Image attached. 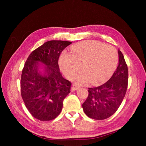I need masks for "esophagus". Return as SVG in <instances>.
<instances>
[{
  "label": "esophagus",
  "instance_id": "obj_1",
  "mask_svg": "<svg viewBox=\"0 0 146 146\" xmlns=\"http://www.w3.org/2000/svg\"><path fill=\"white\" fill-rule=\"evenodd\" d=\"M79 88H80V86H78V85H72V88H71V91H74L77 90Z\"/></svg>",
  "mask_w": 146,
  "mask_h": 146
}]
</instances>
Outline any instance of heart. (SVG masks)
I'll return each mask as SVG.
<instances>
[{"label":"heart","instance_id":"b5f03b06","mask_svg":"<svg viewBox=\"0 0 146 146\" xmlns=\"http://www.w3.org/2000/svg\"><path fill=\"white\" fill-rule=\"evenodd\" d=\"M71 53H61L59 64L66 77H73L81 63L83 72L78 74L76 81L92 83L105 80L114 71L117 63L118 55L113 47L93 40L84 41L70 47Z\"/></svg>","mask_w":146,"mask_h":146}]
</instances>
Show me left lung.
I'll list each match as a JSON object with an SVG mask.
<instances>
[{"label": "left lung", "instance_id": "obj_1", "mask_svg": "<svg viewBox=\"0 0 146 146\" xmlns=\"http://www.w3.org/2000/svg\"><path fill=\"white\" fill-rule=\"evenodd\" d=\"M119 64L111 77L98 87L88 88V96L82 105L86 115L104 120L115 113L124 98L128 86V68L122 53L118 50Z\"/></svg>", "mask_w": 146, "mask_h": 146}]
</instances>
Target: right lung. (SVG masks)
I'll return each instance as SVG.
<instances>
[{"instance_id": "1", "label": "right lung", "mask_w": 146, "mask_h": 146, "mask_svg": "<svg viewBox=\"0 0 146 146\" xmlns=\"http://www.w3.org/2000/svg\"><path fill=\"white\" fill-rule=\"evenodd\" d=\"M71 43L47 41L31 53L24 64L21 96L29 111L39 121H50L58 116L63 100L70 92L71 83L61 75L58 59L61 52ZM39 62L46 66L43 74L38 70Z\"/></svg>"}]
</instances>
